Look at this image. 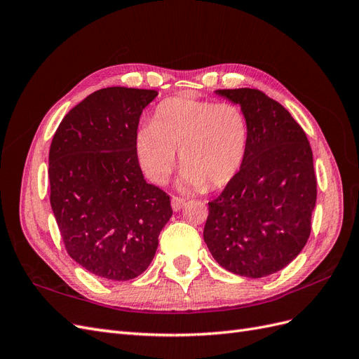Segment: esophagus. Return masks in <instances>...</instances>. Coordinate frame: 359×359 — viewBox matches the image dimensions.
<instances>
[{
  "instance_id": "esophagus-1",
  "label": "esophagus",
  "mask_w": 359,
  "mask_h": 359,
  "mask_svg": "<svg viewBox=\"0 0 359 359\" xmlns=\"http://www.w3.org/2000/svg\"><path fill=\"white\" fill-rule=\"evenodd\" d=\"M172 208L173 211H180L184 205H186V199L178 198V196H172Z\"/></svg>"
}]
</instances>
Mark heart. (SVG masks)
I'll use <instances>...</instances> for the list:
<instances>
[{"instance_id":"1","label":"heart","mask_w":359,"mask_h":359,"mask_svg":"<svg viewBox=\"0 0 359 359\" xmlns=\"http://www.w3.org/2000/svg\"><path fill=\"white\" fill-rule=\"evenodd\" d=\"M248 133L241 106L177 95L157 104L151 124L137 130L135 149L151 181L165 184L169 180L180 151L187 187L222 189L243 166Z\"/></svg>"}]
</instances>
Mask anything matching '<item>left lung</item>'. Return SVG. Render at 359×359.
Wrapping results in <instances>:
<instances>
[{
	"label": "left lung",
	"instance_id": "8db88e82",
	"mask_svg": "<svg viewBox=\"0 0 359 359\" xmlns=\"http://www.w3.org/2000/svg\"><path fill=\"white\" fill-rule=\"evenodd\" d=\"M248 119V147L236 177L208 202L203 240L224 269L266 277L295 259L311 232L318 181L302 127L255 88L217 90Z\"/></svg>",
	"mask_w": 359,
	"mask_h": 359
}]
</instances>
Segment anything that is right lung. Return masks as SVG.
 Segmentation results:
<instances>
[{"mask_svg":"<svg viewBox=\"0 0 359 359\" xmlns=\"http://www.w3.org/2000/svg\"><path fill=\"white\" fill-rule=\"evenodd\" d=\"M154 90L109 86L62 118L49 149L50 206L69 256L102 278L126 281L149 266L172 215L135 149Z\"/></svg>","mask_w":359,"mask_h":359,"instance_id":"1","label":"right lung"}]
</instances>
